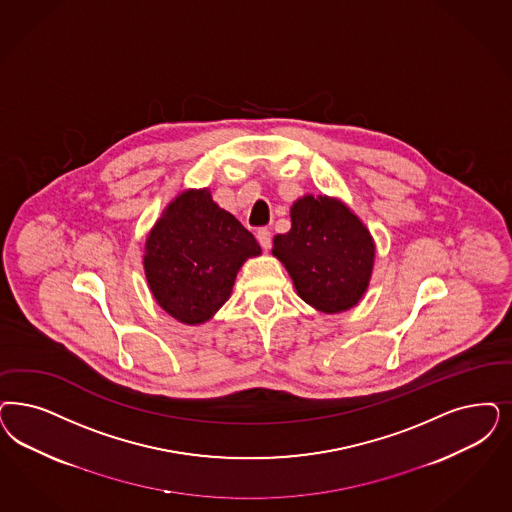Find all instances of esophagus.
<instances>
[{
	"label": "esophagus",
	"instance_id": "1",
	"mask_svg": "<svg viewBox=\"0 0 512 512\" xmlns=\"http://www.w3.org/2000/svg\"><path fill=\"white\" fill-rule=\"evenodd\" d=\"M257 240H259V244H261V247H263L265 251H268V249H270V246H272V234H270V230H257Z\"/></svg>",
	"mask_w": 512,
	"mask_h": 512
}]
</instances>
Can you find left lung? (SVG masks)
<instances>
[{"label":"left lung","instance_id":"obj_1","mask_svg":"<svg viewBox=\"0 0 512 512\" xmlns=\"http://www.w3.org/2000/svg\"><path fill=\"white\" fill-rule=\"evenodd\" d=\"M272 255L300 299L323 314H340L367 293L376 244L342 200L304 194L291 206V230L274 236Z\"/></svg>","mask_w":512,"mask_h":512}]
</instances>
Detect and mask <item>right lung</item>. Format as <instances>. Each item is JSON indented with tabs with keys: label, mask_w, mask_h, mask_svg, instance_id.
<instances>
[{
	"label": "right lung",
	"mask_w": 512,
	"mask_h": 512,
	"mask_svg": "<svg viewBox=\"0 0 512 512\" xmlns=\"http://www.w3.org/2000/svg\"><path fill=\"white\" fill-rule=\"evenodd\" d=\"M257 255L255 236L213 202L210 189H189L177 194L149 230L143 270L166 314L200 325L229 300L238 270Z\"/></svg>",
	"instance_id": "add662e5"
}]
</instances>
